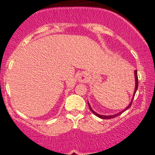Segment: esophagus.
Returning a JSON list of instances; mask_svg holds the SVG:
<instances>
[{
	"instance_id": "esophagus-1",
	"label": "esophagus",
	"mask_w": 155,
	"mask_h": 155,
	"mask_svg": "<svg viewBox=\"0 0 155 155\" xmlns=\"http://www.w3.org/2000/svg\"><path fill=\"white\" fill-rule=\"evenodd\" d=\"M82 79V81H83V82H84V81H85V77H82V79Z\"/></svg>"
}]
</instances>
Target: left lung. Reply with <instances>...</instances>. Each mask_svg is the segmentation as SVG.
<instances>
[{"instance_id":"left-lung-1","label":"left lung","mask_w":155,"mask_h":155,"mask_svg":"<svg viewBox=\"0 0 155 155\" xmlns=\"http://www.w3.org/2000/svg\"><path fill=\"white\" fill-rule=\"evenodd\" d=\"M134 74H135L136 87H135V91H134V96H135V94H136V92H137V88H138V76H137V70H135V71H134ZM132 102H133V101H131L130 104H129V106H128V107H127L125 109H124V110H123L122 112H120L119 113H118V114H115V115H99V114H97V112H95L94 111L93 109H91V107L90 104H88V107H89V109H90V110L91 111V112H92V113H94V114L95 115H97V116H98V117H99V118H103V119H110V118H115V117H117V116H118V115H121V114L122 113V112H124V111L127 110V109H129V108L130 107V106L132 105Z\"/></svg>"}]
</instances>
